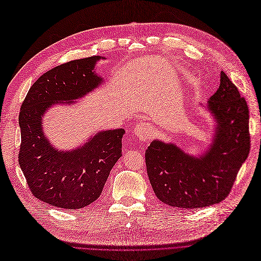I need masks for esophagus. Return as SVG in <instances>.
Segmentation results:
<instances>
[{
    "mask_svg": "<svg viewBox=\"0 0 261 261\" xmlns=\"http://www.w3.org/2000/svg\"><path fill=\"white\" fill-rule=\"evenodd\" d=\"M134 135L136 136L139 140L145 141V140H150L152 137H153V127L151 126L149 123L146 122H140L135 126L133 130Z\"/></svg>",
    "mask_w": 261,
    "mask_h": 261,
    "instance_id": "obj_1",
    "label": "esophagus"
}]
</instances>
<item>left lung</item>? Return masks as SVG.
I'll return each mask as SVG.
<instances>
[{"mask_svg": "<svg viewBox=\"0 0 261 261\" xmlns=\"http://www.w3.org/2000/svg\"><path fill=\"white\" fill-rule=\"evenodd\" d=\"M206 109L216 125L211 145L202 155H190L175 143L158 139L146 150L153 191L160 201L173 207L199 208L223 201L248 156V107L224 72Z\"/></svg>", "mask_w": 261, "mask_h": 261, "instance_id": "obj_1", "label": "left lung"}]
</instances>
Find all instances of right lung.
Returning a JSON list of instances; mask_svg holds the SVG:
<instances>
[{
    "instance_id": "obj_1",
    "label": "right lung",
    "mask_w": 261,
    "mask_h": 261,
    "mask_svg": "<svg viewBox=\"0 0 261 261\" xmlns=\"http://www.w3.org/2000/svg\"><path fill=\"white\" fill-rule=\"evenodd\" d=\"M105 57L92 56L53 68L30 87L21 105L18 161L32 194L60 208L80 210L102 192L110 170L122 156L123 128L98 132L83 146L58 150L43 130V118L55 105H72L103 79L95 72Z\"/></svg>"
}]
</instances>
